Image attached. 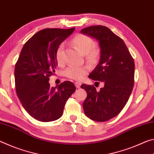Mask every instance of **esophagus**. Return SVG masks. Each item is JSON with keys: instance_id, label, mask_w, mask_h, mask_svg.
<instances>
[{"instance_id": "34e87169", "label": "esophagus", "mask_w": 154, "mask_h": 154, "mask_svg": "<svg viewBox=\"0 0 154 154\" xmlns=\"http://www.w3.org/2000/svg\"><path fill=\"white\" fill-rule=\"evenodd\" d=\"M81 82H75V87H76V88H80V85H81Z\"/></svg>"}]
</instances>
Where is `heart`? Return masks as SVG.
<instances>
[{
  "label": "heart",
  "instance_id": "obj_1",
  "mask_svg": "<svg viewBox=\"0 0 154 154\" xmlns=\"http://www.w3.org/2000/svg\"><path fill=\"white\" fill-rule=\"evenodd\" d=\"M74 44L79 51L83 54H86V59L90 63H95L100 57V50L97 47L94 46V40L91 37L84 34H78L73 38ZM63 49L64 45H59L56 51L57 62L58 64H63ZM89 72V69L86 66H75L69 65L64 71V75L70 79L80 80L85 78Z\"/></svg>",
  "mask_w": 154,
  "mask_h": 154
}]
</instances>
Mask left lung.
<instances>
[{
  "mask_svg": "<svg viewBox=\"0 0 154 154\" xmlns=\"http://www.w3.org/2000/svg\"><path fill=\"white\" fill-rule=\"evenodd\" d=\"M80 32L99 42L100 62L89 78L104 84L100 91L94 85H81L87 94L83 109L91 119L106 122L119 114L130 96L134 81V59L123 39L108 28L92 26Z\"/></svg>",
  "mask_w": 154,
  "mask_h": 154,
  "instance_id": "1",
  "label": "left lung"
}]
</instances>
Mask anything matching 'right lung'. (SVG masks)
<instances>
[{
	"label": "right lung",
	"instance_id": "obj_1",
	"mask_svg": "<svg viewBox=\"0 0 154 154\" xmlns=\"http://www.w3.org/2000/svg\"><path fill=\"white\" fill-rule=\"evenodd\" d=\"M75 28L45 29L25 43L15 66L16 91L22 106L40 122L61 117L65 103L75 91L70 81L50 87L49 80L58 65L56 51Z\"/></svg>",
	"mask_w": 154,
	"mask_h": 154
}]
</instances>
